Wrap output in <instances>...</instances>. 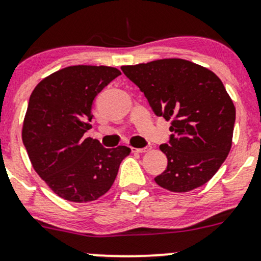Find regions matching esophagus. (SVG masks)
Here are the masks:
<instances>
[{"mask_svg": "<svg viewBox=\"0 0 261 261\" xmlns=\"http://www.w3.org/2000/svg\"><path fill=\"white\" fill-rule=\"evenodd\" d=\"M150 150V147L147 146V147H141V149H139V147H131V151L133 152H138V154H140V152H146V151H149Z\"/></svg>", "mask_w": 261, "mask_h": 261, "instance_id": "34e87169", "label": "esophagus"}]
</instances>
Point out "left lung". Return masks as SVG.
<instances>
[{
    "instance_id": "obj_1",
    "label": "left lung",
    "mask_w": 261,
    "mask_h": 261,
    "mask_svg": "<svg viewBox=\"0 0 261 261\" xmlns=\"http://www.w3.org/2000/svg\"><path fill=\"white\" fill-rule=\"evenodd\" d=\"M144 92L156 116L172 121L168 167L155 181L170 192H189L216 174L232 145L236 110L220 78L189 60L170 58L121 67Z\"/></svg>"
}]
</instances>
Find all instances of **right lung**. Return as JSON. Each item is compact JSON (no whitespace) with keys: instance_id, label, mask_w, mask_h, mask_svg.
Instances as JSON below:
<instances>
[{"instance_id":"right-lung-1","label":"right lung","mask_w":261,"mask_h":261,"mask_svg":"<svg viewBox=\"0 0 261 261\" xmlns=\"http://www.w3.org/2000/svg\"><path fill=\"white\" fill-rule=\"evenodd\" d=\"M121 74L105 65H73L44 78L31 93L22 143L33 168L57 196L84 203L110 191L127 146L106 149L86 138L92 103Z\"/></svg>"}]
</instances>
